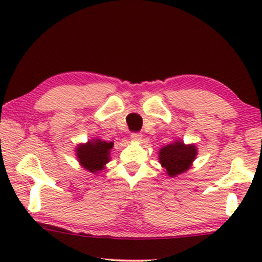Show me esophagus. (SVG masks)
I'll return each mask as SVG.
<instances>
[{
  "label": "esophagus",
  "instance_id": "esophagus-1",
  "mask_svg": "<svg viewBox=\"0 0 262 262\" xmlns=\"http://www.w3.org/2000/svg\"><path fill=\"white\" fill-rule=\"evenodd\" d=\"M143 136L142 134H139V132H134V134L131 135V141L132 142H136V143H139L142 141Z\"/></svg>",
  "mask_w": 262,
  "mask_h": 262
}]
</instances>
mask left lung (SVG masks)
Wrapping results in <instances>:
<instances>
[{"label": "left lung", "instance_id": "8db88e82", "mask_svg": "<svg viewBox=\"0 0 262 262\" xmlns=\"http://www.w3.org/2000/svg\"><path fill=\"white\" fill-rule=\"evenodd\" d=\"M198 155L195 144H185L181 139L169 143L159 150V162L167 171V175L175 178L186 173L192 167Z\"/></svg>", "mask_w": 262, "mask_h": 262}]
</instances>
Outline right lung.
Segmentation results:
<instances>
[{"mask_svg":"<svg viewBox=\"0 0 262 262\" xmlns=\"http://www.w3.org/2000/svg\"><path fill=\"white\" fill-rule=\"evenodd\" d=\"M113 142H107L100 138H92L87 143H80L75 148V155L82 168L89 173L96 175L106 168L111 161V150Z\"/></svg>","mask_w":262,"mask_h":262,"instance_id":"obj_1","label":"right lung"}]
</instances>
